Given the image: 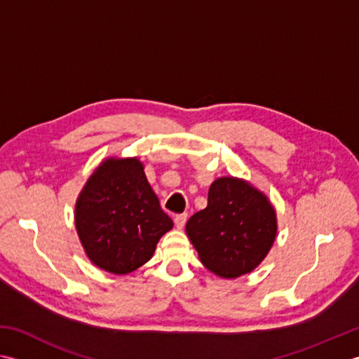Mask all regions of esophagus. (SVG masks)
<instances>
[{"mask_svg":"<svg viewBox=\"0 0 359 359\" xmlns=\"http://www.w3.org/2000/svg\"><path fill=\"white\" fill-rule=\"evenodd\" d=\"M187 219H188V215H187V213L175 215V217H174V224H175V227H177V229H184V227H185V224H187Z\"/></svg>","mask_w":359,"mask_h":359,"instance_id":"esophagus-1","label":"esophagus"}]
</instances>
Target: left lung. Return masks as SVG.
<instances>
[{
  "mask_svg": "<svg viewBox=\"0 0 359 359\" xmlns=\"http://www.w3.org/2000/svg\"><path fill=\"white\" fill-rule=\"evenodd\" d=\"M187 235L202 264L224 278L252 272L271 250L277 235L276 210L245 180L216 179L208 203L187 222Z\"/></svg>",
  "mask_w": 359,
  "mask_h": 359,
  "instance_id": "1",
  "label": "left lung"
}]
</instances>
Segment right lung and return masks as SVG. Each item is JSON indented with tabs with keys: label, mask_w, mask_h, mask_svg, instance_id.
<instances>
[{
	"label": "right lung",
	"mask_w": 359,
	"mask_h": 359,
	"mask_svg": "<svg viewBox=\"0 0 359 359\" xmlns=\"http://www.w3.org/2000/svg\"><path fill=\"white\" fill-rule=\"evenodd\" d=\"M74 222L91 263L118 276L149 262L172 229L138 158L104 160L77 198Z\"/></svg>",
	"instance_id": "right-lung-1"
}]
</instances>
